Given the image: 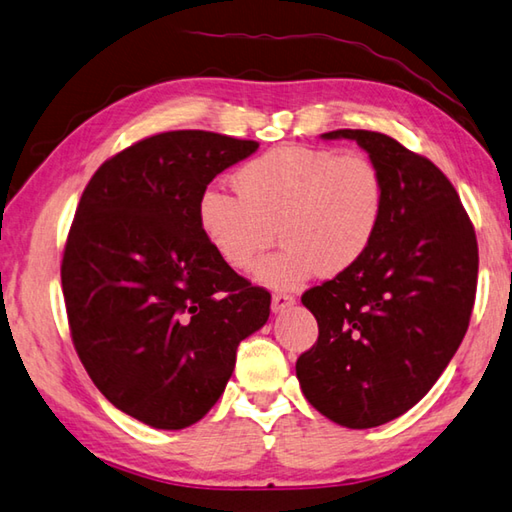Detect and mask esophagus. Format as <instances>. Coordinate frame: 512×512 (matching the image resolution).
<instances>
[{
    "label": "esophagus",
    "mask_w": 512,
    "mask_h": 512,
    "mask_svg": "<svg viewBox=\"0 0 512 512\" xmlns=\"http://www.w3.org/2000/svg\"><path fill=\"white\" fill-rule=\"evenodd\" d=\"M296 303V298L292 294H285V292H276L272 296V312L274 314H281L285 310H289Z\"/></svg>",
    "instance_id": "obj_1"
}]
</instances>
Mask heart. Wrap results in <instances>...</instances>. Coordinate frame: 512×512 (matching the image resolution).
Returning a JSON list of instances; mask_svg holds the SVG:
<instances>
[{
  "instance_id": "obj_1",
  "label": "heart",
  "mask_w": 512,
  "mask_h": 512,
  "mask_svg": "<svg viewBox=\"0 0 512 512\" xmlns=\"http://www.w3.org/2000/svg\"><path fill=\"white\" fill-rule=\"evenodd\" d=\"M238 194L207 187L198 227L231 269H249L274 243L283 247L256 267V281L294 289L316 274L339 276L370 252L385 211V180L365 153L283 144L234 173Z\"/></svg>"
}]
</instances>
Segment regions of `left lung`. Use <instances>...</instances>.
Segmentation results:
<instances>
[{"instance_id":"obj_1","label":"left lung","mask_w":512,"mask_h":512,"mask_svg":"<svg viewBox=\"0 0 512 512\" xmlns=\"http://www.w3.org/2000/svg\"><path fill=\"white\" fill-rule=\"evenodd\" d=\"M379 165L385 211L370 252L301 296L318 341L296 361L305 399L363 430L426 397L468 330L477 292V236L455 187L428 158L376 131L339 129Z\"/></svg>"}]
</instances>
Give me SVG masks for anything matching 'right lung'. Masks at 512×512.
I'll return each mask as SVG.
<instances>
[{
    "label": "right lung",
    "instance_id": "right-lung-1",
    "mask_svg": "<svg viewBox=\"0 0 512 512\" xmlns=\"http://www.w3.org/2000/svg\"><path fill=\"white\" fill-rule=\"evenodd\" d=\"M258 149L211 131H167L93 173L62 258L71 339L115 408L160 430L200 421L225 392L238 343L267 323V289L220 260L196 205Z\"/></svg>",
    "mask_w": 512,
    "mask_h": 512
}]
</instances>
